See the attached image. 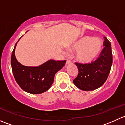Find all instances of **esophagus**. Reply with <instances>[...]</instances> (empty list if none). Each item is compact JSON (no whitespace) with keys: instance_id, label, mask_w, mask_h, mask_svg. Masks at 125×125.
<instances>
[{"instance_id":"1","label":"esophagus","mask_w":125,"mask_h":125,"mask_svg":"<svg viewBox=\"0 0 125 125\" xmlns=\"http://www.w3.org/2000/svg\"><path fill=\"white\" fill-rule=\"evenodd\" d=\"M70 63H71V62L70 61V60H66V65H69V64H70Z\"/></svg>"}]
</instances>
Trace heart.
Here are the masks:
<instances>
[{
  "mask_svg": "<svg viewBox=\"0 0 125 125\" xmlns=\"http://www.w3.org/2000/svg\"><path fill=\"white\" fill-rule=\"evenodd\" d=\"M103 48L101 39L83 36L77 40L70 50L76 51L75 58L82 63H89L100 55Z\"/></svg>",
  "mask_w": 125,
  "mask_h": 125,
  "instance_id": "heart-1",
  "label": "heart"
}]
</instances>
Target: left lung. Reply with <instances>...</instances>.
<instances>
[{
	"instance_id": "obj_1",
	"label": "left lung",
	"mask_w": 125,
	"mask_h": 125,
	"mask_svg": "<svg viewBox=\"0 0 125 125\" xmlns=\"http://www.w3.org/2000/svg\"><path fill=\"white\" fill-rule=\"evenodd\" d=\"M104 39V47L96 60L87 64L75 63L79 73L73 83L81 90L93 91L97 89L108 79L113 63V55L110 42L106 37Z\"/></svg>"
}]
</instances>
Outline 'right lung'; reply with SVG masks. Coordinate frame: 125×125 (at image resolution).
I'll use <instances>...</instances> for the list:
<instances>
[{
  "instance_id": "obj_1",
  "label": "right lung",
  "mask_w": 125,
  "mask_h": 125,
  "mask_svg": "<svg viewBox=\"0 0 125 125\" xmlns=\"http://www.w3.org/2000/svg\"><path fill=\"white\" fill-rule=\"evenodd\" d=\"M17 42L11 59L12 73L16 82L23 90L30 94H38L46 91L53 83L57 72L65 66L66 60H49L38 66H24L17 61L15 56Z\"/></svg>"
}]
</instances>
